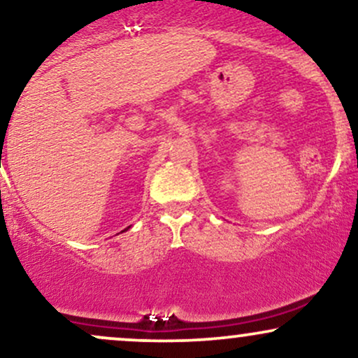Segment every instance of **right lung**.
<instances>
[{"label": "right lung", "instance_id": "obj_1", "mask_svg": "<svg viewBox=\"0 0 358 358\" xmlns=\"http://www.w3.org/2000/svg\"><path fill=\"white\" fill-rule=\"evenodd\" d=\"M128 228H130V227H128ZM128 228H124V230H128ZM124 230H123V231H124Z\"/></svg>", "mask_w": 358, "mask_h": 358}]
</instances>
